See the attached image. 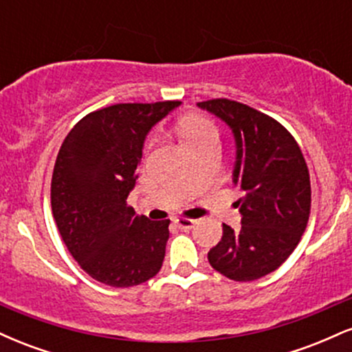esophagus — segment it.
<instances>
[{
    "instance_id": "1",
    "label": "esophagus",
    "mask_w": 352,
    "mask_h": 352,
    "mask_svg": "<svg viewBox=\"0 0 352 352\" xmlns=\"http://www.w3.org/2000/svg\"><path fill=\"white\" fill-rule=\"evenodd\" d=\"M173 223H175V227L180 228V230H190V228L195 227L197 220H193V218L182 217V218H177V220L173 221Z\"/></svg>"
}]
</instances>
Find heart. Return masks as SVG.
<instances>
[{"label": "heart", "instance_id": "b5f03b06", "mask_svg": "<svg viewBox=\"0 0 352 352\" xmlns=\"http://www.w3.org/2000/svg\"><path fill=\"white\" fill-rule=\"evenodd\" d=\"M179 132L182 142L187 148L208 142V140H218V135H220L217 125L208 117L199 114H190L180 119Z\"/></svg>", "mask_w": 352, "mask_h": 352}]
</instances>
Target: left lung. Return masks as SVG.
<instances>
[{"instance_id": "1", "label": "left lung", "mask_w": 352, "mask_h": 352, "mask_svg": "<svg viewBox=\"0 0 352 352\" xmlns=\"http://www.w3.org/2000/svg\"><path fill=\"white\" fill-rule=\"evenodd\" d=\"M232 127L236 140L233 182L241 228L223 223L208 252L213 270L233 281H253L274 272L300 243L311 213V182L294 137L276 119L225 98L199 102Z\"/></svg>"}]
</instances>
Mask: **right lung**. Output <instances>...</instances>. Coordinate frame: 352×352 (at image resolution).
Here are the masks:
<instances>
[{
	"label": "right lung",
	"mask_w": 352,
	"mask_h": 352,
	"mask_svg": "<svg viewBox=\"0 0 352 352\" xmlns=\"http://www.w3.org/2000/svg\"><path fill=\"white\" fill-rule=\"evenodd\" d=\"M180 100L125 102L89 112L60 145L51 180L52 217L80 268L129 288L151 280L165 258L170 220L151 221L127 205L145 135Z\"/></svg>",
	"instance_id": "right-lung-1"
}]
</instances>
